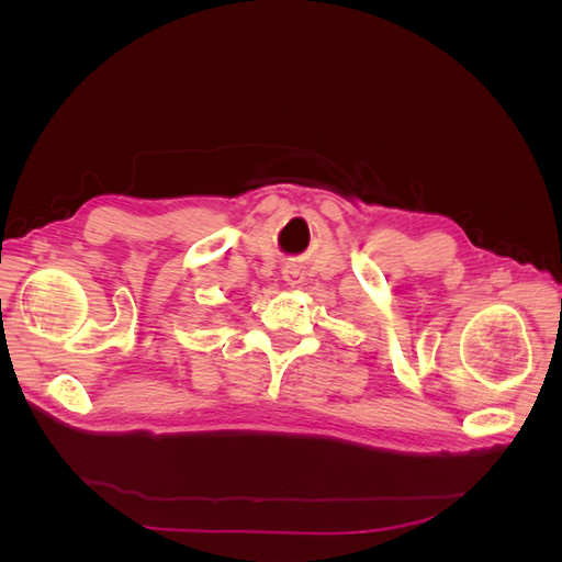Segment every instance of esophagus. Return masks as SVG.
<instances>
[{"label":"esophagus","instance_id":"1","mask_svg":"<svg viewBox=\"0 0 562 562\" xmlns=\"http://www.w3.org/2000/svg\"><path fill=\"white\" fill-rule=\"evenodd\" d=\"M283 281L288 283V285H295V283H300V274L295 269H285L283 271Z\"/></svg>","mask_w":562,"mask_h":562}]
</instances>
